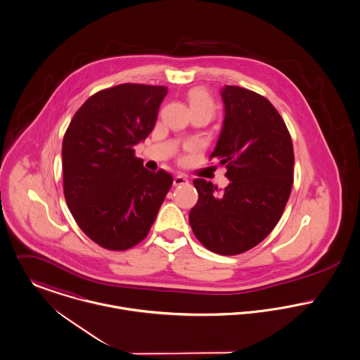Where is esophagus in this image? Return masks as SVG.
Instances as JSON below:
<instances>
[{
    "mask_svg": "<svg viewBox=\"0 0 360 360\" xmlns=\"http://www.w3.org/2000/svg\"><path fill=\"white\" fill-rule=\"evenodd\" d=\"M187 183H188V180H187V177L183 176V174H177V176L174 177V180H173V186H174V187L184 186V184H187Z\"/></svg>",
    "mask_w": 360,
    "mask_h": 360,
    "instance_id": "34e87169",
    "label": "esophagus"
}]
</instances>
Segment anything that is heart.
Returning a JSON list of instances; mask_svg holds the SVG:
<instances>
[{"label":"heart","instance_id":"1","mask_svg":"<svg viewBox=\"0 0 360 360\" xmlns=\"http://www.w3.org/2000/svg\"><path fill=\"white\" fill-rule=\"evenodd\" d=\"M187 98H188V103L191 106V110H197V109H204L207 110L213 115V110H214V103L212 100V97L209 96V93L201 89V87H197V89H193L188 91L187 94Z\"/></svg>","mask_w":360,"mask_h":360}]
</instances>
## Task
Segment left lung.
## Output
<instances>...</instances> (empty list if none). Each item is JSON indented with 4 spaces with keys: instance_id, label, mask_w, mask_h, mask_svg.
Segmentation results:
<instances>
[{
    "instance_id": "8db88e82",
    "label": "left lung",
    "mask_w": 360,
    "mask_h": 360,
    "mask_svg": "<svg viewBox=\"0 0 360 360\" xmlns=\"http://www.w3.org/2000/svg\"><path fill=\"white\" fill-rule=\"evenodd\" d=\"M220 93L224 122L210 159L226 166L230 184L220 191L195 179L198 202L190 224L205 248L230 257L257 247L278 223L294 183V148L267 98L237 86Z\"/></svg>"
}]
</instances>
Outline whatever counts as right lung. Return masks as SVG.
I'll list each match as a JSON object with an SVG mask.
<instances>
[{"mask_svg": "<svg viewBox=\"0 0 360 360\" xmlns=\"http://www.w3.org/2000/svg\"><path fill=\"white\" fill-rule=\"evenodd\" d=\"M165 86L124 83L91 96L75 113L62 143L63 194L83 233L109 251L141 243L173 177L153 173L134 147L154 129Z\"/></svg>", "mask_w": 360, "mask_h": 360, "instance_id": "right-lung-1", "label": "right lung"}]
</instances>
